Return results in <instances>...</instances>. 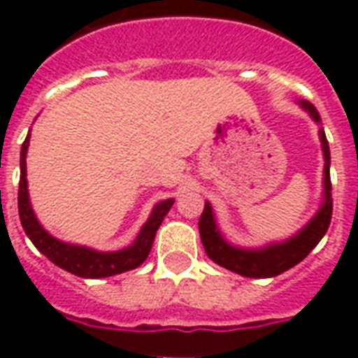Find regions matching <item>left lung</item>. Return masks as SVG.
Segmentation results:
<instances>
[{
  "mask_svg": "<svg viewBox=\"0 0 358 358\" xmlns=\"http://www.w3.org/2000/svg\"><path fill=\"white\" fill-rule=\"evenodd\" d=\"M301 107L307 110L315 122H320V115L313 103L301 101ZM318 134H320L324 153V201L313 220L301 232L282 243H270L263 249H241L234 248L222 238L215 222L213 207L209 203H205V209L199 218V236H201L205 253L209 255L210 261L245 278H272L301 263L318 245L324 234L328 232L331 207H334L330 182V148H328V140L322 128Z\"/></svg>",
  "mask_w": 358,
  "mask_h": 358,
  "instance_id": "1",
  "label": "left lung"
}]
</instances>
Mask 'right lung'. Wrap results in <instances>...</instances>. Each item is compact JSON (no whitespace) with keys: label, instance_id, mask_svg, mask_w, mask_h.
<instances>
[{"label":"right lung","instance_id":"right-lung-1","mask_svg":"<svg viewBox=\"0 0 358 358\" xmlns=\"http://www.w3.org/2000/svg\"><path fill=\"white\" fill-rule=\"evenodd\" d=\"M30 143V134L20 148V182H19V217L20 224L24 232L34 243L36 249L50 259L51 263L57 264L59 268L71 272L74 276L80 278H107L115 274H122L126 270L138 268L145 259H148L155 234L159 226L171 210L174 199H164L157 203L151 217L134 240L132 245L120 251H95V249L84 248V245H73L65 241L53 238L50 232H45L42 224L38 222L34 210L30 207V197H28V182H27V151Z\"/></svg>","mask_w":358,"mask_h":358}]
</instances>
